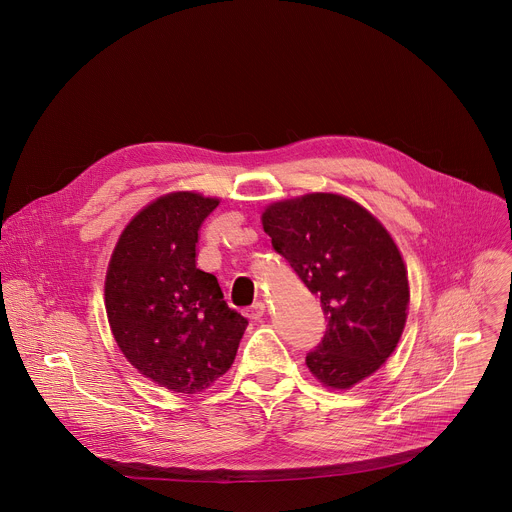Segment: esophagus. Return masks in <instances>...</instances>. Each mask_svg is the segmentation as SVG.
Wrapping results in <instances>:
<instances>
[{
    "label": "esophagus",
    "instance_id": "esophagus-1",
    "mask_svg": "<svg viewBox=\"0 0 512 512\" xmlns=\"http://www.w3.org/2000/svg\"><path fill=\"white\" fill-rule=\"evenodd\" d=\"M263 314H265V304H263V302H255L253 306H249V308L245 310V316H247L249 320H261Z\"/></svg>",
    "mask_w": 512,
    "mask_h": 512
}]
</instances>
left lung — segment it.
<instances>
[{"label":"left lung","mask_w":512,"mask_h":512,"mask_svg":"<svg viewBox=\"0 0 512 512\" xmlns=\"http://www.w3.org/2000/svg\"><path fill=\"white\" fill-rule=\"evenodd\" d=\"M263 229L320 298L326 332L306 364L332 389L373 375L393 354L407 318L409 285L397 245L377 218L338 194L271 204Z\"/></svg>","instance_id":"left-lung-1"}]
</instances>
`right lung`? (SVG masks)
Listing matches in <instances>:
<instances>
[{
	"label": "right lung",
	"instance_id": "obj_1",
	"mask_svg": "<svg viewBox=\"0 0 512 512\" xmlns=\"http://www.w3.org/2000/svg\"><path fill=\"white\" fill-rule=\"evenodd\" d=\"M216 206L192 192L158 198L127 225L107 271L105 308L121 352L174 393L223 377L249 324L216 277L196 267L198 231Z\"/></svg>",
	"mask_w": 512,
	"mask_h": 512
}]
</instances>
